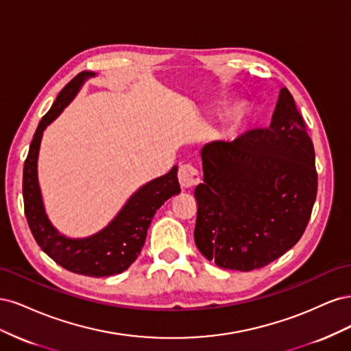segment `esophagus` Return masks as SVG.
Instances as JSON below:
<instances>
[{
  "mask_svg": "<svg viewBox=\"0 0 351 351\" xmlns=\"http://www.w3.org/2000/svg\"><path fill=\"white\" fill-rule=\"evenodd\" d=\"M178 182L184 189L195 187L200 183L199 169L192 164H183L178 168Z\"/></svg>",
  "mask_w": 351,
  "mask_h": 351,
  "instance_id": "34e87169",
  "label": "esophagus"
}]
</instances>
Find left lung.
<instances>
[{
  "label": "left lung",
  "instance_id": "obj_1",
  "mask_svg": "<svg viewBox=\"0 0 351 351\" xmlns=\"http://www.w3.org/2000/svg\"><path fill=\"white\" fill-rule=\"evenodd\" d=\"M195 241L217 267L259 269L300 240L317 192L315 149L287 88L269 127L202 149Z\"/></svg>",
  "mask_w": 351,
  "mask_h": 351
}]
</instances>
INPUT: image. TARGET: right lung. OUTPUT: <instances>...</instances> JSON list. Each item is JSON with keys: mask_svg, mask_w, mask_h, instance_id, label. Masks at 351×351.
Returning <instances> with one entry per match:
<instances>
[{"mask_svg": "<svg viewBox=\"0 0 351 351\" xmlns=\"http://www.w3.org/2000/svg\"><path fill=\"white\" fill-rule=\"evenodd\" d=\"M90 76H95V73L82 71L71 79L58 93L51 110L39 121L23 167V200L27 224L39 247L67 271L99 278L120 274L136 261L156 209L161 208L165 200L180 193V184L177 167H173L168 174L155 178L137 190L108 227L88 239H67L58 234L51 226L42 205L36 171L42 133L67 107L84 79Z\"/></svg>", "mask_w": 351, "mask_h": 351, "instance_id": "add662e5", "label": "right lung"}]
</instances>
